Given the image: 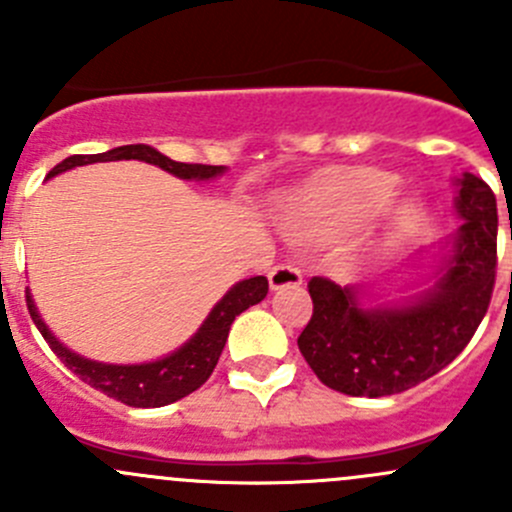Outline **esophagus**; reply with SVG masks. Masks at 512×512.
<instances>
[{
  "label": "esophagus",
  "mask_w": 512,
  "mask_h": 512,
  "mask_svg": "<svg viewBox=\"0 0 512 512\" xmlns=\"http://www.w3.org/2000/svg\"><path fill=\"white\" fill-rule=\"evenodd\" d=\"M302 285V272L297 270L294 265L289 262H282V265L272 267L270 272V289L277 292V289H285V287H297Z\"/></svg>",
  "instance_id": "esophagus-1"
}]
</instances>
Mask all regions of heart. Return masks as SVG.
Instances as JSON below:
<instances>
[{
    "instance_id": "obj_1",
    "label": "heart",
    "mask_w": 512,
    "mask_h": 512,
    "mask_svg": "<svg viewBox=\"0 0 512 512\" xmlns=\"http://www.w3.org/2000/svg\"><path fill=\"white\" fill-rule=\"evenodd\" d=\"M394 185L396 180L381 170H329L289 190L280 203V223L297 240H334L379 215L394 195ZM423 215V205L416 198L389 205L384 240L396 242L411 235L423 223Z\"/></svg>"
}]
</instances>
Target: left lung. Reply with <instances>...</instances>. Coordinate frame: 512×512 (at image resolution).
<instances>
[{"label": "left lung", "mask_w": 512, "mask_h": 512, "mask_svg": "<svg viewBox=\"0 0 512 512\" xmlns=\"http://www.w3.org/2000/svg\"><path fill=\"white\" fill-rule=\"evenodd\" d=\"M453 185L461 225L438 247L426 285L414 294L376 302L364 287L309 282L314 312L297 347L324 386L369 399L401 394L471 342L495 285L498 205L478 175L461 173Z\"/></svg>", "instance_id": "1"}]
</instances>
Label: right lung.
Returning a JSON list of instances; mask_svg holds the SVG:
<instances>
[{"instance_id":"add662e5","label":"right lung","mask_w":512,"mask_h":512,"mask_svg":"<svg viewBox=\"0 0 512 512\" xmlns=\"http://www.w3.org/2000/svg\"><path fill=\"white\" fill-rule=\"evenodd\" d=\"M108 160H143L165 173L175 175L180 180H195V183H208V180L220 178L225 173V165H198V163H178L168 156L156 151L146 143H133V146H118L106 153H94V156H69L61 160L46 180L54 175L66 173L71 168L91 163H108ZM267 297V277H250V280L235 282L223 297L215 302L208 317L198 327V332L180 344L175 352L160 356L153 361H141V364H106V361L89 359L81 356L74 349L66 347L56 334L51 332L49 324L41 319L39 307H36L32 289H27V307L32 314L36 329L41 337L49 342L51 352L59 356L84 384L94 386L96 391H103L111 399L121 401L126 406H136V409H158V406H168L173 401L183 399V396L193 394L195 389L205 384L213 374L215 364H218L220 354L227 342V332L230 324L240 312H245L252 304L262 302Z\"/></svg>"}]
</instances>
